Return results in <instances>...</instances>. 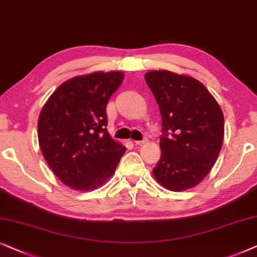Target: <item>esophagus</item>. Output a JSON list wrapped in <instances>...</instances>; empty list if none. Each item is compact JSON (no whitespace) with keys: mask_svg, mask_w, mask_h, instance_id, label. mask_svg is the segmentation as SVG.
I'll use <instances>...</instances> for the list:
<instances>
[{"mask_svg":"<svg viewBox=\"0 0 257 257\" xmlns=\"http://www.w3.org/2000/svg\"><path fill=\"white\" fill-rule=\"evenodd\" d=\"M134 142L136 146H143V145H146V143H148V140L145 139V140H142V141H134Z\"/></svg>","mask_w":257,"mask_h":257,"instance_id":"34e87169","label":"esophagus"}]
</instances>
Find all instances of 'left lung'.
Returning <instances> with one entry per match:
<instances>
[{
    "label": "left lung",
    "mask_w": 257,
    "mask_h": 257,
    "mask_svg": "<svg viewBox=\"0 0 257 257\" xmlns=\"http://www.w3.org/2000/svg\"><path fill=\"white\" fill-rule=\"evenodd\" d=\"M145 78L159 104L164 133L154 177L172 191L194 188L209 174L221 152L222 109L208 89L188 75L152 70Z\"/></svg>",
    "instance_id": "1"
}]
</instances>
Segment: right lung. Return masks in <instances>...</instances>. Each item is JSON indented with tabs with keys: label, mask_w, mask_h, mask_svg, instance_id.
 I'll return each mask as SVG.
<instances>
[{
	"label": "right lung",
	"mask_w": 257,
	"mask_h": 257,
	"mask_svg": "<svg viewBox=\"0 0 257 257\" xmlns=\"http://www.w3.org/2000/svg\"><path fill=\"white\" fill-rule=\"evenodd\" d=\"M119 70L95 71L63 82L44 103L37 136L42 155L71 189H96L110 179L125 147L105 129V108L122 83Z\"/></svg>",
	"instance_id": "right-lung-1"
}]
</instances>
